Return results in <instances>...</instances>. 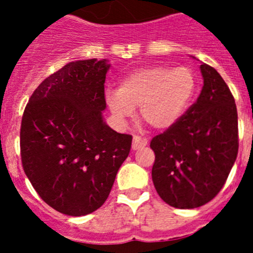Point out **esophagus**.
Masks as SVG:
<instances>
[{
	"label": "esophagus",
	"instance_id": "obj_1",
	"mask_svg": "<svg viewBox=\"0 0 253 253\" xmlns=\"http://www.w3.org/2000/svg\"><path fill=\"white\" fill-rule=\"evenodd\" d=\"M147 144H148L147 139L142 138V137H139V136H134L133 142H132V149L133 150L141 149V148H144Z\"/></svg>",
	"mask_w": 253,
	"mask_h": 253
}]
</instances>
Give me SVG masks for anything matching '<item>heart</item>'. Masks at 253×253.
<instances>
[{
	"label": "heart",
	"instance_id": "1",
	"mask_svg": "<svg viewBox=\"0 0 253 253\" xmlns=\"http://www.w3.org/2000/svg\"><path fill=\"white\" fill-rule=\"evenodd\" d=\"M196 78L186 67H144L122 79L119 89L108 90L106 103L119 121L141 106V117L155 129H167L178 121L190 105Z\"/></svg>",
	"mask_w": 253,
	"mask_h": 253
}]
</instances>
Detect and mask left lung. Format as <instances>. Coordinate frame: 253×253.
Here are the masks:
<instances>
[{"mask_svg": "<svg viewBox=\"0 0 253 253\" xmlns=\"http://www.w3.org/2000/svg\"><path fill=\"white\" fill-rule=\"evenodd\" d=\"M200 68L203 88L197 101L150 142L155 190L165 203L180 209L197 208L213 200L239 150L233 94L213 67L202 63Z\"/></svg>", "mask_w": 253, "mask_h": 253, "instance_id": "obj_1", "label": "left lung"}]
</instances>
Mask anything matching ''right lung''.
<instances>
[{"instance_id": "add662e5", "label": "right lung", "mask_w": 253, "mask_h": 253, "mask_svg": "<svg viewBox=\"0 0 253 253\" xmlns=\"http://www.w3.org/2000/svg\"><path fill=\"white\" fill-rule=\"evenodd\" d=\"M106 60L70 62L42 82L25 106L20 157L42 200L57 211L81 216L109 197L128 157L132 136L105 124Z\"/></svg>"}]
</instances>
